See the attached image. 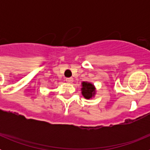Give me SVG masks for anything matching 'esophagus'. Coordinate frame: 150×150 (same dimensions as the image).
<instances>
[{
  "label": "esophagus",
  "instance_id": "34e87169",
  "mask_svg": "<svg viewBox=\"0 0 150 150\" xmlns=\"http://www.w3.org/2000/svg\"><path fill=\"white\" fill-rule=\"evenodd\" d=\"M73 81H74V79L72 77H70V78H66V82L68 83H72Z\"/></svg>",
  "mask_w": 150,
  "mask_h": 150
}]
</instances>
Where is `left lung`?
<instances>
[{"label":"left lung","mask_w":150,"mask_h":150,"mask_svg":"<svg viewBox=\"0 0 150 150\" xmlns=\"http://www.w3.org/2000/svg\"><path fill=\"white\" fill-rule=\"evenodd\" d=\"M81 93L86 99H91L96 95V88L91 83L83 82L81 83Z\"/></svg>","instance_id":"1"}]
</instances>
